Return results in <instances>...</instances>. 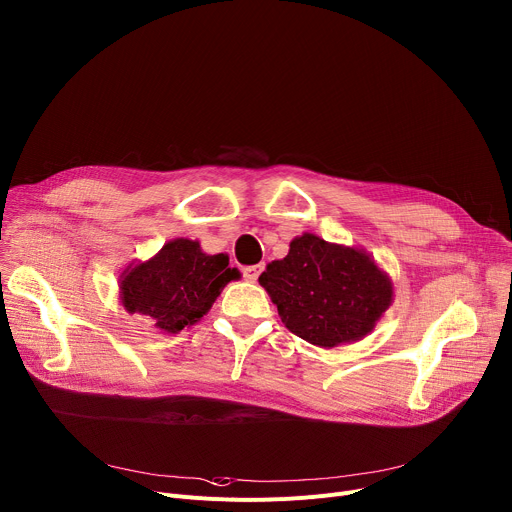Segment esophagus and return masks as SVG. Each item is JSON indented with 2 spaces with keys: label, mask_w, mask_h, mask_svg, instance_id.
<instances>
[{
  "label": "esophagus",
  "mask_w": 512,
  "mask_h": 512,
  "mask_svg": "<svg viewBox=\"0 0 512 512\" xmlns=\"http://www.w3.org/2000/svg\"><path fill=\"white\" fill-rule=\"evenodd\" d=\"M261 273V265H249L243 269V277L247 282H257V277Z\"/></svg>",
  "instance_id": "34e87169"
}]
</instances>
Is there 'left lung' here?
Returning <instances> with one entry per match:
<instances>
[{
	"instance_id": "obj_1",
	"label": "left lung",
	"mask_w": 512,
	"mask_h": 512,
	"mask_svg": "<svg viewBox=\"0 0 512 512\" xmlns=\"http://www.w3.org/2000/svg\"><path fill=\"white\" fill-rule=\"evenodd\" d=\"M259 284L288 331L318 347L363 339L392 302V282L365 251L308 232L265 267Z\"/></svg>"
}]
</instances>
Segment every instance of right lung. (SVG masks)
Wrapping results in <instances>:
<instances>
[{
    "label": "right lung",
    "mask_w": 512,
    "mask_h": 512,
    "mask_svg": "<svg viewBox=\"0 0 512 512\" xmlns=\"http://www.w3.org/2000/svg\"><path fill=\"white\" fill-rule=\"evenodd\" d=\"M239 275L226 255H206L200 243L175 239L153 259L122 273L120 296L130 314L149 316L165 333H179L196 324Z\"/></svg>",
    "instance_id": "right-lung-1"
}]
</instances>
